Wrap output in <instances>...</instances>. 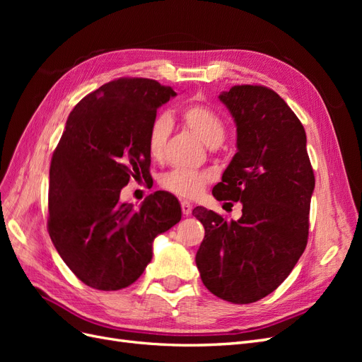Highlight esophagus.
<instances>
[{
  "label": "esophagus",
  "instance_id": "esophagus-1",
  "mask_svg": "<svg viewBox=\"0 0 362 362\" xmlns=\"http://www.w3.org/2000/svg\"><path fill=\"white\" fill-rule=\"evenodd\" d=\"M181 210H182V214L189 216L192 213V210H193V205L190 202H187V201H182L181 202Z\"/></svg>",
  "mask_w": 362,
  "mask_h": 362
}]
</instances>
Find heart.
<instances>
[{"mask_svg": "<svg viewBox=\"0 0 362 362\" xmlns=\"http://www.w3.org/2000/svg\"><path fill=\"white\" fill-rule=\"evenodd\" d=\"M182 122L198 136L205 145L217 146L225 137V122L210 107L204 104H189L180 112ZM172 131V120L168 115L154 119L148 133V151L152 158H161L164 146ZM210 181V173L193 169H173L161 178L163 189L192 199L198 196L204 185Z\"/></svg>", "mask_w": 362, "mask_h": 362, "instance_id": "heart-1", "label": "heart"}]
</instances>
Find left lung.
Here are the masks:
<instances>
[{"mask_svg": "<svg viewBox=\"0 0 362 362\" xmlns=\"http://www.w3.org/2000/svg\"><path fill=\"white\" fill-rule=\"evenodd\" d=\"M237 127V154L213 189L240 201L238 221L196 206L205 228L196 254L204 286L217 298L252 303L284 282L308 242L314 172L300 120L264 86L242 84L218 95Z\"/></svg>", "mask_w": 362, "mask_h": 362, "instance_id": "8db88e82", "label": "left lung"}]
</instances>
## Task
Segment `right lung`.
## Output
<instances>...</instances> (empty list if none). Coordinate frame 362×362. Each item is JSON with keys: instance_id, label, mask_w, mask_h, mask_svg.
<instances>
[{"instance_id": "add662e5", "label": "right lung", "mask_w": 362, "mask_h": 362, "mask_svg": "<svg viewBox=\"0 0 362 362\" xmlns=\"http://www.w3.org/2000/svg\"><path fill=\"white\" fill-rule=\"evenodd\" d=\"M177 95L149 78H117L74 107L49 168L48 233L86 286L103 291L136 282L152 259V242L181 221L169 192L139 208L120 202L129 178L149 173V127Z\"/></svg>"}]
</instances>
